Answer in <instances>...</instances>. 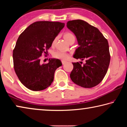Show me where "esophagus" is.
I'll list each match as a JSON object with an SVG mask.
<instances>
[{"label":"esophagus","mask_w":127,"mask_h":127,"mask_svg":"<svg viewBox=\"0 0 127 127\" xmlns=\"http://www.w3.org/2000/svg\"><path fill=\"white\" fill-rule=\"evenodd\" d=\"M66 61H62V63L63 64H64L65 63H66Z\"/></svg>","instance_id":"obj_1"}]
</instances>
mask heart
<instances>
[{"instance_id": "1", "label": "heart", "mask_w": 127, "mask_h": 127, "mask_svg": "<svg viewBox=\"0 0 127 127\" xmlns=\"http://www.w3.org/2000/svg\"><path fill=\"white\" fill-rule=\"evenodd\" d=\"M64 38H65V40L68 43L70 41H72V40L75 41L74 36L71 33L67 32V33H65L64 35ZM56 39H57V38H55V39L54 40L53 42V44H55ZM53 57L55 58L60 59L62 60H66V59L68 58L69 54L68 53L64 52V51L58 50V51H55V52L53 53Z\"/></svg>"}]
</instances>
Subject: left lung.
Returning <instances> with one entry per match:
<instances>
[{
    "label": "left lung",
    "instance_id": "obj_1",
    "mask_svg": "<svg viewBox=\"0 0 127 127\" xmlns=\"http://www.w3.org/2000/svg\"><path fill=\"white\" fill-rule=\"evenodd\" d=\"M66 27L76 36L79 47L73 58L86 63H72V81L84 88H92L101 82L108 69L110 61L107 40L97 28L81 20L68 21ZM82 63V62H81Z\"/></svg>",
    "mask_w": 127,
    "mask_h": 127
}]
</instances>
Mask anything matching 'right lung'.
<instances>
[{
	"instance_id": "add662e5",
	"label": "right lung",
	"mask_w": 127,
	"mask_h": 127,
	"mask_svg": "<svg viewBox=\"0 0 127 127\" xmlns=\"http://www.w3.org/2000/svg\"><path fill=\"white\" fill-rule=\"evenodd\" d=\"M64 23L38 21L30 25L19 36L13 51L15 72L21 82L32 91H41L50 86L56 69L62 64L51 58L40 64L42 53L46 54L54 40L64 27Z\"/></svg>"
}]
</instances>
